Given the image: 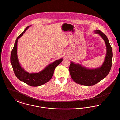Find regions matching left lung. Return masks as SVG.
<instances>
[{"instance_id":"1","label":"left lung","mask_w":120,"mask_h":120,"mask_svg":"<svg viewBox=\"0 0 120 120\" xmlns=\"http://www.w3.org/2000/svg\"><path fill=\"white\" fill-rule=\"evenodd\" d=\"M94 32L101 37L107 47L106 56L102 66L95 69H88L79 64L71 62L69 67L72 79L76 83L84 86L94 85L103 80L109 73L112 64V48L107 37L100 30H95Z\"/></svg>"}]
</instances>
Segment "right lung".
Masks as SVG:
<instances>
[{"label": "right lung", "instance_id": "add662e5", "mask_svg": "<svg viewBox=\"0 0 120 120\" xmlns=\"http://www.w3.org/2000/svg\"><path fill=\"white\" fill-rule=\"evenodd\" d=\"M30 26H27L17 38L11 54V63L14 73L19 80L31 86H38L46 83L51 79L55 68L62 62L63 59H59L51 63L39 73L29 74L25 71L21 67L18 59L17 43L18 40L23 35Z\"/></svg>", "mask_w": 120, "mask_h": 120}]
</instances>
